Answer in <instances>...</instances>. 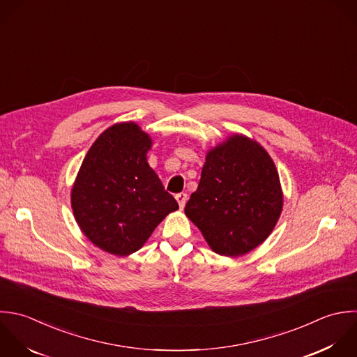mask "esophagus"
<instances>
[{
	"mask_svg": "<svg viewBox=\"0 0 357 357\" xmlns=\"http://www.w3.org/2000/svg\"><path fill=\"white\" fill-rule=\"evenodd\" d=\"M175 199H176L179 207L183 208L185 204H186V202H188V195H186V193H178V195L175 196Z\"/></svg>",
	"mask_w": 357,
	"mask_h": 357,
	"instance_id": "1",
	"label": "esophagus"
}]
</instances>
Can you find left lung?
<instances>
[{"label": "left lung", "mask_w": 357, "mask_h": 357, "mask_svg": "<svg viewBox=\"0 0 357 357\" xmlns=\"http://www.w3.org/2000/svg\"><path fill=\"white\" fill-rule=\"evenodd\" d=\"M282 203L273 158L256 140L234 135L207 153L185 214L215 253L238 257L268 238Z\"/></svg>", "instance_id": "obj_1"}]
</instances>
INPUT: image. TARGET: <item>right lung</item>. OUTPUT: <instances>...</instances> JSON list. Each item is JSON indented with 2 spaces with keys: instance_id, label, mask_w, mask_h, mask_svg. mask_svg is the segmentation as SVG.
Masks as SVG:
<instances>
[{
  "instance_id": "1",
  "label": "right lung",
  "mask_w": 357,
  "mask_h": 357,
  "mask_svg": "<svg viewBox=\"0 0 357 357\" xmlns=\"http://www.w3.org/2000/svg\"><path fill=\"white\" fill-rule=\"evenodd\" d=\"M150 136L135 122L115 123L89 149L70 193L75 220L101 250L128 256L179 206L147 162Z\"/></svg>"
}]
</instances>
